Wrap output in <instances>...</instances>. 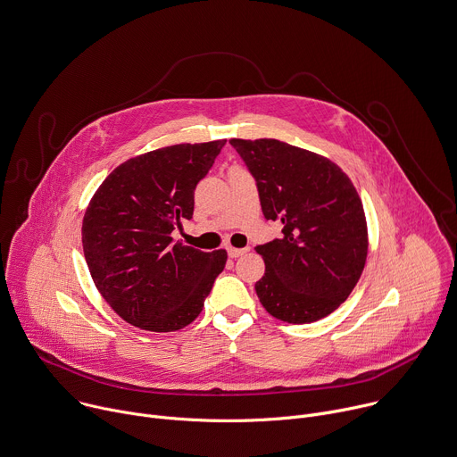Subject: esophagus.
<instances>
[{
  "label": "esophagus",
  "mask_w": 457,
  "mask_h": 457,
  "mask_svg": "<svg viewBox=\"0 0 457 457\" xmlns=\"http://www.w3.org/2000/svg\"><path fill=\"white\" fill-rule=\"evenodd\" d=\"M248 250H250L248 246H246V248H234V246H228V248H227L228 257H232V259H236V257H239V255H245Z\"/></svg>",
  "instance_id": "1"
}]
</instances>
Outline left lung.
I'll return each mask as SVG.
<instances>
[{
	"label": "left lung",
	"mask_w": 457,
	"mask_h": 457,
	"mask_svg": "<svg viewBox=\"0 0 457 457\" xmlns=\"http://www.w3.org/2000/svg\"><path fill=\"white\" fill-rule=\"evenodd\" d=\"M255 179L266 220L283 236L255 252L264 276L255 294L264 310L288 324L333 313L356 287L368 257V225L360 196L331 160L281 140L232 138Z\"/></svg>",
	"instance_id": "8db88e82"
}]
</instances>
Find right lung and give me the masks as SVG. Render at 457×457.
<instances>
[{
  "mask_svg": "<svg viewBox=\"0 0 457 457\" xmlns=\"http://www.w3.org/2000/svg\"><path fill=\"white\" fill-rule=\"evenodd\" d=\"M225 142L129 158L91 198L82 220L84 257L97 290L126 322L165 333L200 315L227 252L174 245L170 232L193 218L195 189Z\"/></svg>",
  "mask_w": 457,
  "mask_h": 457,
  "instance_id": "add662e5",
  "label": "right lung"
}]
</instances>
